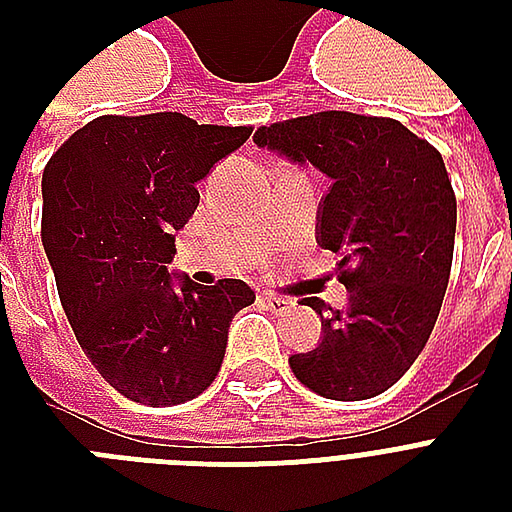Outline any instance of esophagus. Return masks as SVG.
Instances as JSON below:
<instances>
[{"instance_id":"34e87169","label":"esophagus","mask_w":512,"mask_h":512,"mask_svg":"<svg viewBox=\"0 0 512 512\" xmlns=\"http://www.w3.org/2000/svg\"><path fill=\"white\" fill-rule=\"evenodd\" d=\"M263 303H265V308H271L273 313H284L287 311V308H292V300H289V297H279V295H271V292H265L263 295Z\"/></svg>"}]
</instances>
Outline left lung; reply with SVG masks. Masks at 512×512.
I'll return each instance as SVG.
<instances>
[{
    "instance_id": "obj_1",
    "label": "left lung",
    "mask_w": 512,
    "mask_h": 512,
    "mask_svg": "<svg viewBox=\"0 0 512 512\" xmlns=\"http://www.w3.org/2000/svg\"><path fill=\"white\" fill-rule=\"evenodd\" d=\"M255 143L332 180L316 241L342 257L348 305L305 297L321 316V342L289 366L324 398L380 396L420 356L444 303L457 231L444 159L396 119L348 111L260 127Z\"/></svg>"
}]
</instances>
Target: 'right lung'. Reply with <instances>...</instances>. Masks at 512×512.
I'll use <instances>...</instances> for the list:
<instances>
[{"label":"right lung","instance_id":"add662e5","mask_svg":"<svg viewBox=\"0 0 512 512\" xmlns=\"http://www.w3.org/2000/svg\"><path fill=\"white\" fill-rule=\"evenodd\" d=\"M252 127L183 114L98 116L42 175V244L76 340L111 388L148 406L191 401L223 364L228 327L255 292L172 276L175 233L199 207L196 183Z\"/></svg>","mask_w":512,"mask_h":512}]
</instances>
